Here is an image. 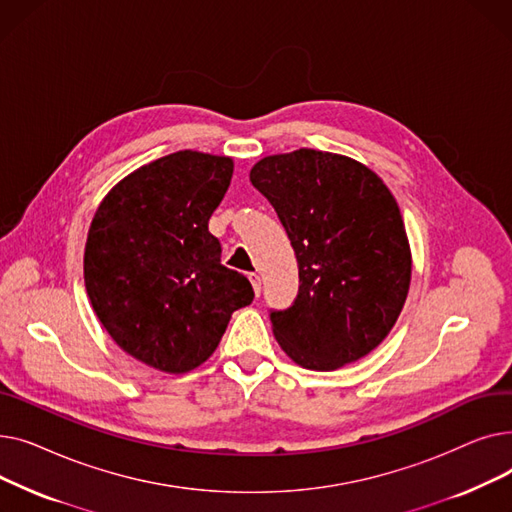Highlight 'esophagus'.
Returning <instances> with one entry per match:
<instances>
[{
  "label": "esophagus",
  "mask_w": 512,
  "mask_h": 512,
  "mask_svg": "<svg viewBox=\"0 0 512 512\" xmlns=\"http://www.w3.org/2000/svg\"><path fill=\"white\" fill-rule=\"evenodd\" d=\"M249 280H251V284H253L255 294H259V292H261V276H259L257 272H251V274H249Z\"/></svg>",
  "instance_id": "esophagus-1"
}]
</instances>
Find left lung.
<instances>
[{
  "instance_id": "8db88e82",
  "label": "left lung",
  "mask_w": 512,
  "mask_h": 512,
  "mask_svg": "<svg viewBox=\"0 0 512 512\" xmlns=\"http://www.w3.org/2000/svg\"><path fill=\"white\" fill-rule=\"evenodd\" d=\"M299 263V294L272 311L282 351L332 371L369 355L394 328L411 286V247L396 199L361 161L315 149L267 155L249 174Z\"/></svg>"
}]
</instances>
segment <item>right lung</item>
Here are the masks:
<instances>
[{"instance_id":"add662e5","label":"right lung","mask_w":512,"mask_h":512,"mask_svg":"<svg viewBox=\"0 0 512 512\" xmlns=\"http://www.w3.org/2000/svg\"><path fill=\"white\" fill-rule=\"evenodd\" d=\"M234 161L176 151L122 178L99 203L85 245V286L105 332L137 361L186 373L218 348L251 282L222 265L209 218Z\"/></svg>"}]
</instances>
